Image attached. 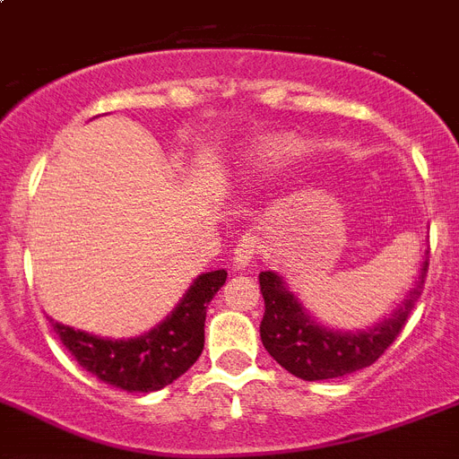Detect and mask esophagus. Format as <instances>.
I'll return each instance as SVG.
<instances>
[{"mask_svg":"<svg viewBox=\"0 0 459 459\" xmlns=\"http://www.w3.org/2000/svg\"><path fill=\"white\" fill-rule=\"evenodd\" d=\"M258 249H261V242H258L256 235H245L233 249V256H230V263H233L235 270H245L249 268L256 258Z\"/></svg>","mask_w":459,"mask_h":459,"instance_id":"1","label":"esophagus"}]
</instances>
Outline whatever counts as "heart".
<instances>
[{
	"instance_id": "b5f03b06",
	"label": "heart",
	"mask_w": 459,
	"mask_h": 459,
	"mask_svg": "<svg viewBox=\"0 0 459 459\" xmlns=\"http://www.w3.org/2000/svg\"><path fill=\"white\" fill-rule=\"evenodd\" d=\"M293 143L296 141L289 138V135H268V138H263V141H258L252 147L249 163L256 166V169H265V166H274V163L284 161L290 154V150H293Z\"/></svg>"
}]
</instances>
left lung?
Instances as JSON below:
<instances>
[{
	"mask_svg": "<svg viewBox=\"0 0 459 459\" xmlns=\"http://www.w3.org/2000/svg\"><path fill=\"white\" fill-rule=\"evenodd\" d=\"M428 273V252L420 273L404 302L378 324L362 330H340L316 321L302 305L296 290L274 270L258 274L265 314L261 321V342L270 356L293 377L305 381H325L369 368L400 334L402 325L420 298Z\"/></svg>",
	"mask_w": 459,
	"mask_h": 459,
	"instance_id": "1",
	"label": "left lung"
}]
</instances>
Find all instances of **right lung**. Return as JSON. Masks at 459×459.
I'll return each instance as SVG.
<instances>
[{"label":"right lung","mask_w":459,"mask_h":459,"mask_svg":"<svg viewBox=\"0 0 459 459\" xmlns=\"http://www.w3.org/2000/svg\"><path fill=\"white\" fill-rule=\"evenodd\" d=\"M226 270L198 274L163 321L138 337L113 340L50 318L62 344L82 369L126 393H154L198 360L205 344V312L226 281Z\"/></svg>","instance_id":"obj_1"}]
</instances>
